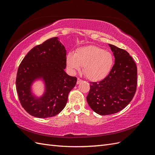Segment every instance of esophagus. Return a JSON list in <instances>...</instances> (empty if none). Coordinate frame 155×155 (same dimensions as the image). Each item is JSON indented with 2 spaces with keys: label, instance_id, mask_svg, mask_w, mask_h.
Segmentation results:
<instances>
[{
  "label": "esophagus",
  "instance_id": "34e87169",
  "mask_svg": "<svg viewBox=\"0 0 155 155\" xmlns=\"http://www.w3.org/2000/svg\"><path fill=\"white\" fill-rule=\"evenodd\" d=\"M82 82V80L81 79H79V78H78V81H77V85H79V83H81Z\"/></svg>",
  "mask_w": 155,
  "mask_h": 155
}]
</instances>
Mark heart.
I'll use <instances>...</instances> for the list:
<instances>
[{
    "label": "heart",
    "instance_id": "b5f03b06",
    "mask_svg": "<svg viewBox=\"0 0 155 155\" xmlns=\"http://www.w3.org/2000/svg\"><path fill=\"white\" fill-rule=\"evenodd\" d=\"M113 57L109 52L95 46L78 48L76 53L67 55V66L74 73L83 67V72L88 79L97 81L105 78L113 64Z\"/></svg>",
    "mask_w": 155,
    "mask_h": 155
}]
</instances>
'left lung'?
Here are the masks:
<instances>
[{
  "label": "left lung",
  "mask_w": 155,
  "mask_h": 155,
  "mask_svg": "<svg viewBox=\"0 0 155 155\" xmlns=\"http://www.w3.org/2000/svg\"><path fill=\"white\" fill-rule=\"evenodd\" d=\"M114 56V64L108 76L98 82H91L87 101L100 115L115 114L124 109L135 94L137 67L125 50L109 44Z\"/></svg>",
  "instance_id": "8db88e82"
}]
</instances>
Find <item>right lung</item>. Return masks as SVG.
<instances>
[{"mask_svg":"<svg viewBox=\"0 0 155 155\" xmlns=\"http://www.w3.org/2000/svg\"><path fill=\"white\" fill-rule=\"evenodd\" d=\"M67 51L55 37L33 48L18 68L16 89L20 103L30 115L39 118L53 117L60 113L68 100L77 78L64 71ZM36 81L44 84V94L38 97L32 92Z\"/></svg>","mask_w":155,"mask_h":155,"instance_id":"right-lung-1","label":"right lung"}]
</instances>
